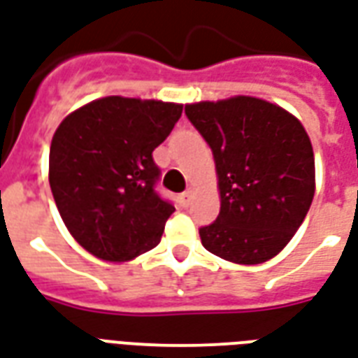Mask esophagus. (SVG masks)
<instances>
[{"mask_svg": "<svg viewBox=\"0 0 358 358\" xmlns=\"http://www.w3.org/2000/svg\"><path fill=\"white\" fill-rule=\"evenodd\" d=\"M192 197H193V189H192V187H189V189H186V192L180 195V199H182V205H184V206L189 205V201H192Z\"/></svg>", "mask_w": 358, "mask_h": 358, "instance_id": "esophagus-1", "label": "esophagus"}]
</instances>
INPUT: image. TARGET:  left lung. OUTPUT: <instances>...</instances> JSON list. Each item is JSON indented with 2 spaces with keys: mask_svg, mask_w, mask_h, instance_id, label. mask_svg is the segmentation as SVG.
Returning <instances> with one entry per match:
<instances>
[{
  "mask_svg": "<svg viewBox=\"0 0 358 358\" xmlns=\"http://www.w3.org/2000/svg\"><path fill=\"white\" fill-rule=\"evenodd\" d=\"M210 145L220 214L199 229L208 252L233 264L271 260L288 245L315 195V157L306 129L280 106L254 96L186 106Z\"/></svg>",
  "mask_w": 358,
  "mask_h": 358,
  "instance_id": "obj_1",
  "label": "left lung"
}]
</instances>
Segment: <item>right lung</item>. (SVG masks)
<instances>
[{
	"label": "right lung",
	"instance_id": "right-lung-1",
	"mask_svg": "<svg viewBox=\"0 0 358 358\" xmlns=\"http://www.w3.org/2000/svg\"><path fill=\"white\" fill-rule=\"evenodd\" d=\"M182 104L106 96L58 125L49 153L52 197L71 237L106 262L159 245L174 206L159 197L153 150L171 134Z\"/></svg>",
	"mask_w": 358,
	"mask_h": 358
}]
</instances>
